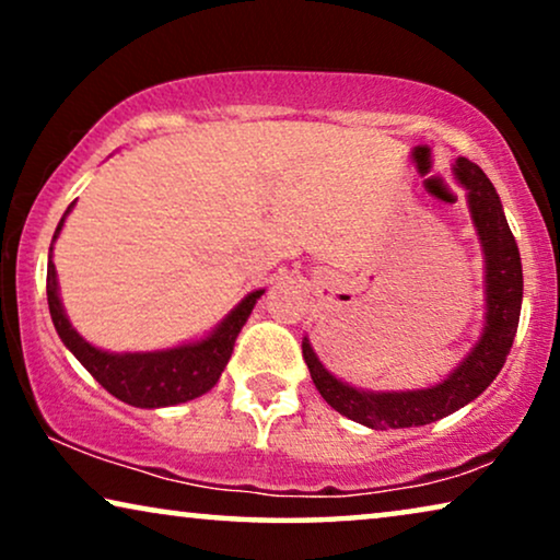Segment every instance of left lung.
Listing matches in <instances>:
<instances>
[{
	"label": "left lung",
	"instance_id": "left-lung-1",
	"mask_svg": "<svg viewBox=\"0 0 560 560\" xmlns=\"http://www.w3.org/2000/svg\"><path fill=\"white\" fill-rule=\"evenodd\" d=\"M454 173L469 190L474 226H477L487 257V326L481 341L458 364V370L451 372V377L441 385L428 389L362 393L328 374L313 354L311 343L303 341V359L320 397L341 416L374 431L428 425L464 408L492 385L515 341L520 305H523V262H520L517 242L504 219L500 196L485 171L471 160L458 158Z\"/></svg>",
	"mask_w": 560,
	"mask_h": 560
}]
</instances>
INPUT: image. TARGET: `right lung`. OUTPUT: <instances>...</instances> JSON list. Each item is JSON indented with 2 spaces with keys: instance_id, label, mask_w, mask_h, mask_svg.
Instances as JSON below:
<instances>
[{
  "instance_id": "obj_1",
  "label": "right lung",
  "mask_w": 560,
  "mask_h": 560,
  "mask_svg": "<svg viewBox=\"0 0 560 560\" xmlns=\"http://www.w3.org/2000/svg\"><path fill=\"white\" fill-rule=\"evenodd\" d=\"M71 206H68V211H71ZM63 219H60L52 240H56L60 226H63ZM45 288H48L50 318L60 341L73 351V357L86 366L91 377H94L106 393H112L121 402L135 405V408H165V405L188 402L198 395L209 393V389L219 382L221 372H224L229 357H232L234 341L242 331L244 320L249 318L257 298L265 293V290L249 293L232 313H229L224 324H221L217 331L196 343H186V347L167 351H150V354H109V351H102L91 347L89 341H83L81 336L73 331L71 324H68L63 305H60L58 298V280L52 255L48 257V285Z\"/></svg>"
}]
</instances>
